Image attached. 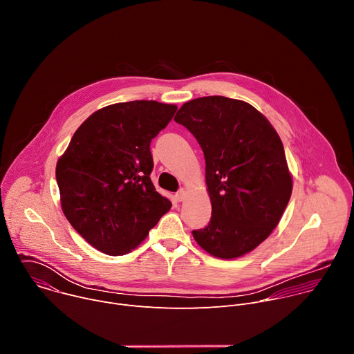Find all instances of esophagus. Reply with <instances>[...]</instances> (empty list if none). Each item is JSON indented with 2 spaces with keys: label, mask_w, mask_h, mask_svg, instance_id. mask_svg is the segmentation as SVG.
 Wrapping results in <instances>:
<instances>
[{
  "label": "esophagus",
  "mask_w": 354,
  "mask_h": 354,
  "mask_svg": "<svg viewBox=\"0 0 354 354\" xmlns=\"http://www.w3.org/2000/svg\"><path fill=\"white\" fill-rule=\"evenodd\" d=\"M185 197H186V192H185V189L178 190V192H176V194H175V198H176L178 201H182Z\"/></svg>",
  "instance_id": "obj_1"
}]
</instances>
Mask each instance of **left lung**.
Here are the masks:
<instances>
[{"label":"left lung","mask_w":354,"mask_h":354,"mask_svg":"<svg viewBox=\"0 0 354 354\" xmlns=\"http://www.w3.org/2000/svg\"><path fill=\"white\" fill-rule=\"evenodd\" d=\"M175 122L203 149L212 218L196 242L221 259L239 258L277 227L291 196L283 142L269 120L243 100L203 96L186 102Z\"/></svg>","instance_id":"8db88e82"}]
</instances>
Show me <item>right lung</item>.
<instances>
[{
    "mask_svg": "<svg viewBox=\"0 0 354 354\" xmlns=\"http://www.w3.org/2000/svg\"><path fill=\"white\" fill-rule=\"evenodd\" d=\"M176 109L157 100L106 106L78 127L57 161L64 216L106 255L134 249L172 206L151 182L149 144Z\"/></svg>",
    "mask_w": 354,
    "mask_h": 354,
    "instance_id": "1",
    "label": "right lung"
}]
</instances>
